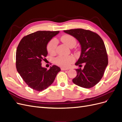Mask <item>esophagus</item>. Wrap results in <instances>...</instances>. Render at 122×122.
<instances>
[{"mask_svg": "<svg viewBox=\"0 0 122 122\" xmlns=\"http://www.w3.org/2000/svg\"><path fill=\"white\" fill-rule=\"evenodd\" d=\"M69 70V68H65L63 67L61 68V70H62V71H65V70Z\"/></svg>", "mask_w": 122, "mask_h": 122, "instance_id": "34e87169", "label": "esophagus"}]
</instances>
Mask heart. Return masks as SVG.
<instances>
[{
	"label": "heart",
	"mask_w": 122,
	"mask_h": 122,
	"mask_svg": "<svg viewBox=\"0 0 122 122\" xmlns=\"http://www.w3.org/2000/svg\"><path fill=\"white\" fill-rule=\"evenodd\" d=\"M61 40L66 45L71 48L76 45V40L74 36L69 35H65L61 37ZM57 46L56 40L53 39L50 41L48 43L47 49L48 52L50 54H53L55 52L56 47ZM74 61L73 57L69 56H58L55 58V63L58 66L62 67H67Z\"/></svg>",
	"instance_id": "heart-1"
}]
</instances>
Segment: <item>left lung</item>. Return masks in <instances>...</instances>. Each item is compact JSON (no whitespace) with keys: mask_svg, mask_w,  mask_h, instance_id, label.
Instances as JSON below:
<instances>
[{"mask_svg":"<svg viewBox=\"0 0 122 122\" xmlns=\"http://www.w3.org/2000/svg\"><path fill=\"white\" fill-rule=\"evenodd\" d=\"M78 41L81 54L75 65L84 68L76 69L77 76L72 81L79 86L89 88L101 79L108 65V57L104 42L97 34L81 28L64 30Z\"/></svg>","mask_w":122,"mask_h":122,"instance_id":"8db88e82","label":"left lung"}]
</instances>
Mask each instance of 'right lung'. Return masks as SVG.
I'll return each mask as SVG.
<instances>
[{
  "label": "right lung",
  "instance_id": "right-lung-1",
  "mask_svg": "<svg viewBox=\"0 0 122 122\" xmlns=\"http://www.w3.org/2000/svg\"><path fill=\"white\" fill-rule=\"evenodd\" d=\"M59 31H38L26 36L17 47L16 65L18 72L29 87L36 91L52 84L61 69L53 65L49 70L42 67L48 54L47 46Z\"/></svg>",
  "mask_w": 122,
  "mask_h": 122
}]
</instances>
